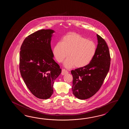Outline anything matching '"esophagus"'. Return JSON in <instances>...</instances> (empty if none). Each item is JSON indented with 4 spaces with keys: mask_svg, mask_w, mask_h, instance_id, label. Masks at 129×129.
I'll return each instance as SVG.
<instances>
[{
    "mask_svg": "<svg viewBox=\"0 0 129 129\" xmlns=\"http://www.w3.org/2000/svg\"><path fill=\"white\" fill-rule=\"evenodd\" d=\"M68 73V71H66V69H62V72H61V74L62 75H66V74H67Z\"/></svg>",
    "mask_w": 129,
    "mask_h": 129,
    "instance_id": "obj_1",
    "label": "esophagus"
}]
</instances>
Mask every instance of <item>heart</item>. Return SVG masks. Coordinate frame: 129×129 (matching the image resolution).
<instances>
[{
    "label": "heart",
    "instance_id": "heart-1",
    "mask_svg": "<svg viewBox=\"0 0 129 129\" xmlns=\"http://www.w3.org/2000/svg\"><path fill=\"white\" fill-rule=\"evenodd\" d=\"M96 52V46L93 41L75 33L64 36L53 50L54 57L59 63L62 62L68 55L64 65L68 68L75 66L82 68L87 66L93 59Z\"/></svg>",
    "mask_w": 129,
    "mask_h": 129
}]
</instances>
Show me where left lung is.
I'll return each instance as SVG.
<instances>
[{
	"label": "left lung",
	"mask_w": 129,
	"mask_h": 129,
	"mask_svg": "<svg viewBox=\"0 0 129 129\" xmlns=\"http://www.w3.org/2000/svg\"><path fill=\"white\" fill-rule=\"evenodd\" d=\"M98 45L93 59L85 67L72 70V90L78 99L90 98L98 91L109 71L111 58L107 44L97 35Z\"/></svg>",
	"instance_id": "obj_1"
}]
</instances>
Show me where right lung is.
<instances>
[{"label":"right lung","mask_w":129,"mask_h":129,"mask_svg":"<svg viewBox=\"0 0 129 129\" xmlns=\"http://www.w3.org/2000/svg\"><path fill=\"white\" fill-rule=\"evenodd\" d=\"M55 31L41 29L28 36L20 52L19 69L25 83L34 95L41 99L52 96L55 80L61 73L53 59L51 47Z\"/></svg>","instance_id":"1"}]
</instances>
